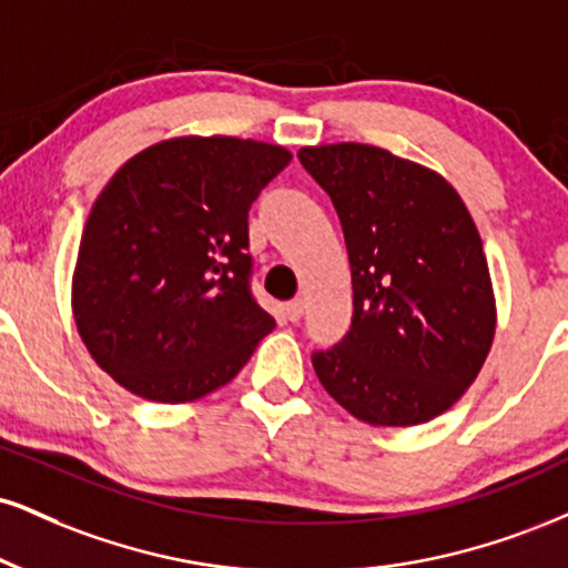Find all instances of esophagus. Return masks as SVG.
<instances>
[{
	"instance_id": "1",
	"label": "esophagus",
	"mask_w": 568,
	"mask_h": 568,
	"mask_svg": "<svg viewBox=\"0 0 568 568\" xmlns=\"http://www.w3.org/2000/svg\"><path fill=\"white\" fill-rule=\"evenodd\" d=\"M302 314H304L302 298H291V302L285 304V317H288L291 323H298V320H302Z\"/></svg>"
}]
</instances>
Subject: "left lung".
<instances>
[{
    "label": "left lung",
    "mask_w": 568,
    "mask_h": 568,
    "mask_svg": "<svg viewBox=\"0 0 568 568\" xmlns=\"http://www.w3.org/2000/svg\"><path fill=\"white\" fill-rule=\"evenodd\" d=\"M298 159L331 195L352 264V327L312 354L320 384L367 426L434 420L468 392L495 341L474 216L439 172L386 148L336 142Z\"/></svg>",
    "instance_id": "left-lung-1"
}]
</instances>
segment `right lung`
I'll return each instance as SVG.
<instances>
[{
	"instance_id": "right-lung-1",
	"label": "right lung",
	"mask_w": 568,
	"mask_h": 568,
	"mask_svg": "<svg viewBox=\"0 0 568 568\" xmlns=\"http://www.w3.org/2000/svg\"><path fill=\"white\" fill-rule=\"evenodd\" d=\"M291 159L270 142L187 134L108 180L81 232L71 310L115 384L184 405L241 373L275 327L248 288V209Z\"/></svg>"
}]
</instances>
